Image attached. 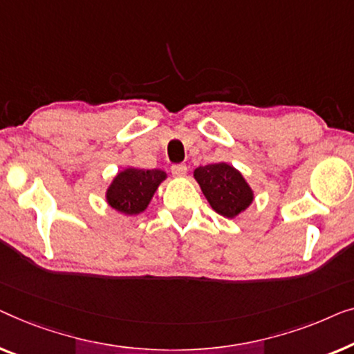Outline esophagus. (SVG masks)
<instances>
[{
  "mask_svg": "<svg viewBox=\"0 0 354 354\" xmlns=\"http://www.w3.org/2000/svg\"><path fill=\"white\" fill-rule=\"evenodd\" d=\"M171 173L178 178H183V176H186L187 167L184 165V163H175V165H171Z\"/></svg>",
  "mask_w": 354,
  "mask_h": 354,
  "instance_id": "1",
  "label": "esophagus"
}]
</instances>
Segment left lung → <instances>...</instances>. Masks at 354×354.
I'll return each instance as SVG.
<instances>
[{
    "label": "left lung",
    "instance_id": "obj_1",
    "mask_svg": "<svg viewBox=\"0 0 354 354\" xmlns=\"http://www.w3.org/2000/svg\"><path fill=\"white\" fill-rule=\"evenodd\" d=\"M197 183L213 210L226 218H234L253 201V192L236 168L227 163H210L194 171Z\"/></svg>",
    "mask_w": 354,
    "mask_h": 354
}]
</instances>
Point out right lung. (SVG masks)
<instances>
[{
	"instance_id": "obj_1",
	"label": "right lung",
	"mask_w": 354,
	"mask_h": 354,
	"mask_svg": "<svg viewBox=\"0 0 354 354\" xmlns=\"http://www.w3.org/2000/svg\"><path fill=\"white\" fill-rule=\"evenodd\" d=\"M162 170H128L118 173L107 191V202L117 212L125 215H138L146 210L158 184L165 179Z\"/></svg>"
}]
</instances>
